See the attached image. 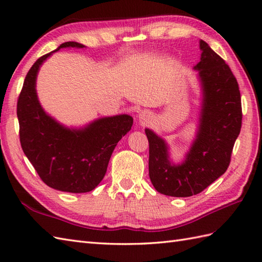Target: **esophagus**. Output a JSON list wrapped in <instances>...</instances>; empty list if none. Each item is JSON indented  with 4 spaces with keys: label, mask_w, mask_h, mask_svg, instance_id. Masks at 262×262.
Listing matches in <instances>:
<instances>
[{
    "label": "esophagus",
    "mask_w": 262,
    "mask_h": 262,
    "mask_svg": "<svg viewBox=\"0 0 262 262\" xmlns=\"http://www.w3.org/2000/svg\"><path fill=\"white\" fill-rule=\"evenodd\" d=\"M138 118H140L142 125H145L149 121V119H151V114H149L148 111H142V113L138 115Z\"/></svg>",
    "instance_id": "obj_1"
}]
</instances>
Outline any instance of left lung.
<instances>
[{
  "label": "left lung",
  "mask_w": 262,
  "mask_h": 262,
  "mask_svg": "<svg viewBox=\"0 0 262 262\" xmlns=\"http://www.w3.org/2000/svg\"><path fill=\"white\" fill-rule=\"evenodd\" d=\"M202 57L194 66L203 88V105L196 140L181 164H172L168 145L146 128L149 144L148 174L157 191L190 197L224 174L242 125L238 84L230 66L207 42L200 40Z\"/></svg>",
  "instance_id": "left-lung-1"
}]
</instances>
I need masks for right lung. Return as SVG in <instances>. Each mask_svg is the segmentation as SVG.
<instances>
[{
    "mask_svg": "<svg viewBox=\"0 0 262 262\" xmlns=\"http://www.w3.org/2000/svg\"><path fill=\"white\" fill-rule=\"evenodd\" d=\"M66 47L84 46L68 41L54 52ZM54 52L31 66L18 98L21 147L48 187L66 192H88L103 179L111 154L130 130L133 118L128 115L104 117L84 128L70 129L48 116L38 101L36 79L40 65Z\"/></svg>",
    "mask_w": 262,
    "mask_h": 262,
    "instance_id": "obj_1",
    "label": "right lung"
}]
</instances>
